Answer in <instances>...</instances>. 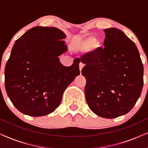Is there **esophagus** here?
<instances>
[{
	"mask_svg": "<svg viewBox=\"0 0 148 148\" xmlns=\"http://www.w3.org/2000/svg\"><path fill=\"white\" fill-rule=\"evenodd\" d=\"M84 65H85V64L84 63H82V62H80V63H79V71H80L81 73H82V71L83 69V68H84Z\"/></svg>",
	"mask_w": 148,
	"mask_h": 148,
	"instance_id": "34e87169",
	"label": "esophagus"
}]
</instances>
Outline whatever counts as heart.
<instances>
[{"label":"heart","instance_id":"heart-1","mask_svg":"<svg viewBox=\"0 0 148 148\" xmlns=\"http://www.w3.org/2000/svg\"><path fill=\"white\" fill-rule=\"evenodd\" d=\"M95 42H96V39H95L94 38H93V37L88 38L86 40H85L84 41L82 42V44H81V46H80L81 49L86 50L89 47V46H91L92 44H94V48H97L98 46V44Z\"/></svg>","mask_w":148,"mask_h":148}]
</instances>
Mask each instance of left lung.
<instances>
[{
    "label": "left lung",
    "instance_id": "left-lung-1",
    "mask_svg": "<svg viewBox=\"0 0 148 148\" xmlns=\"http://www.w3.org/2000/svg\"><path fill=\"white\" fill-rule=\"evenodd\" d=\"M104 48L85 54L86 100L99 116L113 119L128 113L140 97L143 66L136 45L121 30H104Z\"/></svg>",
    "mask_w": 148,
    "mask_h": 148
}]
</instances>
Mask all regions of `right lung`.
<instances>
[{"instance_id":"add662e5","label":"right lung","mask_w":148,"mask_h":148,"mask_svg":"<svg viewBox=\"0 0 148 148\" xmlns=\"http://www.w3.org/2000/svg\"><path fill=\"white\" fill-rule=\"evenodd\" d=\"M65 38L58 28L37 26L15 41L5 69V88L23 114L41 116L54 112L79 75V58L70 66L60 62L58 56L68 50Z\"/></svg>"}]
</instances>
